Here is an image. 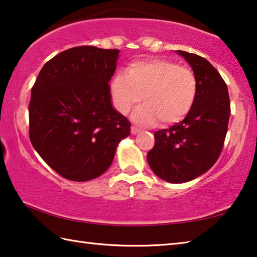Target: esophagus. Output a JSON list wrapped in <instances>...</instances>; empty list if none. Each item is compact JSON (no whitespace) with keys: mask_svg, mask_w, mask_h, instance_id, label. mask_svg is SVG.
<instances>
[{"mask_svg":"<svg viewBox=\"0 0 257 257\" xmlns=\"http://www.w3.org/2000/svg\"><path fill=\"white\" fill-rule=\"evenodd\" d=\"M139 133V129L136 127H132V134L133 135H137Z\"/></svg>","mask_w":257,"mask_h":257,"instance_id":"1","label":"esophagus"}]
</instances>
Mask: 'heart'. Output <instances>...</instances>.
<instances>
[{"mask_svg":"<svg viewBox=\"0 0 257 257\" xmlns=\"http://www.w3.org/2000/svg\"><path fill=\"white\" fill-rule=\"evenodd\" d=\"M110 93L113 104L122 114L141 101L134 111L137 124L150 125L159 119L165 124L179 122L188 114L197 95V80L188 68L165 59L135 61L127 73L112 78Z\"/></svg>","mask_w":257,"mask_h":257,"instance_id":"heart-1","label":"heart"}]
</instances>
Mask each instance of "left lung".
<instances>
[{
	"instance_id": "8db88e82",
	"label": "left lung",
	"mask_w": 257,
	"mask_h": 257,
	"mask_svg": "<svg viewBox=\"0 0 257 257\" xmlns=\"http://www.w3.org/2000/svg\"><path fill=\"white\" fill-rule=\"evenodd\" d=\"M197 80V95L186 118L154 133L147 162L156 176L172 184L195 179L210 170L223 149L230 116L228 87L216 69L202 56L177 51Z\"/></svg>"
}]
</instances>
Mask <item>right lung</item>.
<instances>
[{
    "instance_id": "1",
    "label": "right lung",
    "mask_w": 257,
    "mask_h": 257,
    "mask_svg": "<svg viewBox=\"0 0 257 257\" xmlns=\"http://www.w3.org/2000/svg\"><path fill=\"white\" fill-rule=\"evenodd\" d=\"M119 52L95 46L63 51L44 64L33 86L30 142L66 179L103 175L130 135L128 119L112 106L108 85Z\"/></svg>"
}]
</instances>
